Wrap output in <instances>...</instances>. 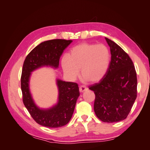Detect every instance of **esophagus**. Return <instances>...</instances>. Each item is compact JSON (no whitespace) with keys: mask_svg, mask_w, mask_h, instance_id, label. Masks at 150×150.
<instances>
[{"mask_svg":"<svg viewBox=\"0 0 150 150\" xmlns=\"http://www.w3.org/2000/svg\"><path fill=\"white\" fill-rule=\"evenodd\" d=\"M88 90V88L86 87L85 86H81L79 87V91L80 93H83L85 91Z\"/></svg>","mask_w":150,"mask_h":150,"instance_id":"1","label":"esophagus"}]
</instances>
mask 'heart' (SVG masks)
<instances>
[{
	"label": "heart",
	"instance_id": "1",
	"mask_svg": "<svg viewBox=\"0 0 150 150\" xmlns=\"http://www.w3.org/2000/svg\"><path fill=\"white\" fill-rule=\"evenodd\" d=\"M111 61L108 47L103 44L83 42L72 48L69 55L62 57L61 66L70 79L81 76L91 83L101 81L107 73Z\"/></svg>",
	"mask_w": 150,
	"mask_h": 150
}]
</instances>
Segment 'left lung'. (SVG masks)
Here are the masks:
<instances>
[{"label":"left lung","instance_id":"left-lung-1","mask_svg":"<svg viewBox=\"0 0 150 150\" xmlns=\"http://www.w3.org/2000/svg\"><path fill=\"white\" fill-rule=\"evenodd\" d=\"M111 61L106 75L89 89L95 94L94 110L98 118L112 123L126 119L137 97V76L133 61L123 49L105 38Z\"/></svg>","mask_w":150,"mask_h":150}]
</instances>
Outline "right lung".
Here are the masks:
<instances>
[{"label": "right lung", "mask_w": 150, "mask_h": 150, "mask_svg": "<svg viewBox=\"0 0 150 150\" xmlns=\"http://www.w3.org/2000/svg\"><path fill=\"white\" fill-rule=\"evenodd\" d=\"M71 42V40L59 39L41 42L28 54L23 64L21 78L23 103L34 120L47 128H59L69 122L79 96L78 84L57 79L58 103L49 110H40L35 106L29 92L30 72L43 66L57 68L63 51Z\"/></svg>", "instance_id": "1"}]
</instances>
